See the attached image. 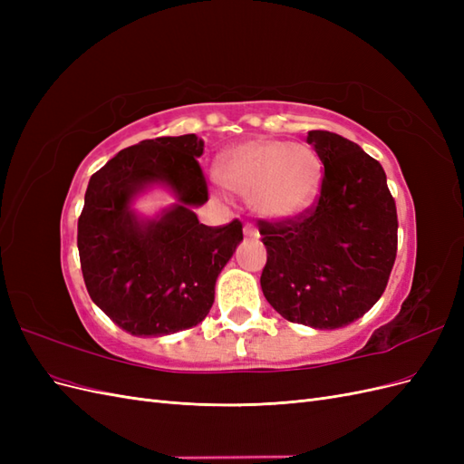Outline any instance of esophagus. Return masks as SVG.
I'll return each mask as SVG.
<instances>
[{"label": "esophagus", "mask_w": 464, "mask_h": 464, "mask_svg": "<svg viewBox=\"0 0 464 464\" xmlns=\"http://www.w3.org/2000/svg\"><path fill=\"white\" fill-rule=\"evenodd\" d=\"M244 234L247 236V237H254V240H257V237H259V232H257V228L254 227V224H246V227H244Z\"/></svg>", "instance_id": "obj_1"}]
</instances>
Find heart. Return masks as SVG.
Wrapping results in <instances>:
<instances>
[{"instance_id": "1", "label": "heart", "mask_w": 464, "mask_h": 464, "mask_svg": "<svg viewBox=\"0 0 464 464\" xmlns=\"http://www.w3.org/2000/svg\"><path fill=\"white\" fill-rule=\"evenodd\" d=\"M218 178L224 188L249 198L261 217L285 220L312 207L319 191L321 166L307 145L256 139L224 154Z\"/></svg>"}]
</instances>
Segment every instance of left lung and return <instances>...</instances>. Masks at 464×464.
<instances>
[{
  "mask_svg": "<svg viewBox=\"0 0 464 464\" xmlns=\"http://www.w3.org/2000/svg\"><path fill=\"white\" fill-rule=\"evenodd\" d=\"M307 143L325 168L319 199L298 217L259 220L261 290L285 319L339 329L385 292L397 257V207L382 164L356 143L319 130Z\"/></svg>",
  "mask_w": 464,
  "mask_h": 464,
  "instance_id": "left-lung-1",
  "label": "left lung"
}]
</instances>
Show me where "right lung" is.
<instances>
[{"instance_id":"1","label":"right lung","mask_w":464,"mask_h":464,"mask_svg":"<svg viewBox=\"0 0 464 464\" xmlns=\"http://www.w3.org/2000/svg\"><path fill=\"white\" fill-rule=\"evenodd\" d=\"M203 147L193 133L147 139L91 176L77 224L82 278L92 302L135 336L201 323L220 271L244 240L240 220L205 227L191 210L208 199L198 162ZM152 183L170 187L179 203L141 221L130 201Z\"/></svg>"}]
</instances>
